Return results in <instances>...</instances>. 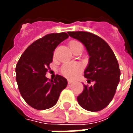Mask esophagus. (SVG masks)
I'll return each instance as SVG.
<instances>
[{"instance_id": "34e87169", "label": "esophagus", "mask_w": 133, "mask_h": 133, "mask_svg": "<svg viewBox=\"0 0 133 133\" xmlns=\"http://www.w3.org/2000/svg\"><path fill=\"white\" fill-rule=\"evenodd\" d=\"M73 82H74V81H70V80H68V85H70V84H72Z\"/></svg>"}]
</instances>
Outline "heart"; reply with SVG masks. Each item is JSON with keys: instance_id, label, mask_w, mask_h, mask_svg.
<instances>
[{"instance_id": "heart-1", "label": "heart", "mask_w": 133, "mask_h": 133, "mask_svg": "<svg viewBox=\"0 0 133 133\" xmlns=\"http://www.w3.org/2000/svg\"><path fill=\"white\" fill-rule=\"evenodd\" d=\"M77 41H71L70 43V46L72 45L73 44L77 43ZM83 67L81 64L77 63H67L64 64L62 68L61 72L62 74L68 78H75L78 76L82 71Z\"/></svg>"}]
</instances>
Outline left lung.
Here are the masks:
<instances>
[{
    "mask_svg": "<svg viewBox=\"0 0 133 133\" xmlns=\"http://www.w3.org/2000/svg\"><path fill=\"white\" fill-rule=\"evenodd\" d=\"M83 44L89 55V63L84 71L91 86L84 85L77 98L79 105L86 110L100 111L108 105L114 97L120 81V70L116 57L109 45L98 35L89 32H68Z\"/></svg>",
    "mask_w": 133,
    "mask_h": 133,
    "instance_id": "8db88e82",
    "label": "left lung"
}]
</instances>
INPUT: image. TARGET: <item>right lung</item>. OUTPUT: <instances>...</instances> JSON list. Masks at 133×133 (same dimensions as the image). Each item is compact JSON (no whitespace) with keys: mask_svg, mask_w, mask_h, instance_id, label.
<instances>
[{"mask_svg":"<svg viewBox=\"0 0 133 133\" xmlns=\"http://www.w3.org/2000/svg\"><path fill=\"white\" fill-rule=\"evenodd\" d=\"M69 36L66 33H51L28 47L16 68V81L25 101L36 110H46L58 102L61 91L66 88L65 78L56 75L54 80L45 77L52 63L53 52Z\"/></svg>","mask_w":133,"mask_h":133,"instance_id":"add662e5","label":"right lung"}]
</instances>
